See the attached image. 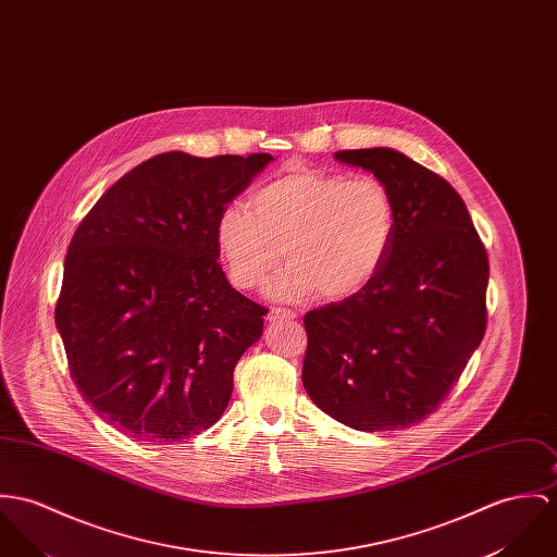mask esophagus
<instances>
[{"label":"esophagus","mask_w":557,"mask_h":557,"mask_svg":"<svg viewBox=\"0 0 557 557\" xmlns=\"http://www.w3.org/2000/svg\"><path fill=\"white\" fill-rule=\"evenodd\" d=\"M298 314L294 312V310H287V308H281V306H276V308H272L270 312H268V321H283V319H296Z\"/></svg>","instance_id":"1"}]
</instances>
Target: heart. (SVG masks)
<instances>
[{
    "instance_id": "heart-1",
    "label": "heart",
    "mask_w": 557,
    "mask_h": 557,
    "mask_svg": "<svg viewBox=\"0 0 557 557\" xmlns=\"http://www.w3.org/2000/svg\"><path fill=\"white\" fill-rule=\"evenodd\" d=\"M251 207L227 203L214 221V245L230 281L251 289L281 261L268 292L300 300L319 292L349 300L381 274L398 234V203L374 176L289 168L251 194Z\"/></svg>"
}]
</instances>
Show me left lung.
<instances>
[{"label":"left lung","mask_w":557,"mask_h":557,"mask_svg":"<svg viewBox=\"0 0 557 557\" xmlns=\"http://www.w3.org/2000/svg\"><path fill=\"white\" fill-rule=\"evenodd\" d=\"M334 157L392 189L398 234L370 287L306 312L304 389L354 430H403L447 398L485 336L487 251L459 194L432 170L385 147Z\"/></svg>","instance_id":"1"}]
</instances>
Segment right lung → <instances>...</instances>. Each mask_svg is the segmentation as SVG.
Wrapping results in <instances>:
<instances>
[{
	"instance_id": "add662e5",
	"label": "right lung",
	"mask_w": 557,
	"mask_h": 557,
	"mask_svg": "<svg viewBox=\"0 0 557 557\" xmlns=\"http://www.w3.org/2000/svg\"><path fill=\"white\" fill-rule=\"evenodd\" d=\"M272 159L154 154L74 232L54 323L78 392L123 434L178 443L230 403L268 310L227 283L214 221Z\"/></svg>"
}]
</instances>
